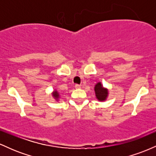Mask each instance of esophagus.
Here are the masks:
<instances>
[{
    "label": "esophagus",
    "instance_id": "esophagus-1",
    "mask_svg": "<svg viewBox=\"0 0 156 156\" xmlns=\"http://www.w3.org/2000/svg\"><path fill=\"white\" fill-rule=\"evenodd\" d=\"M75 88H76V89H80V86L78 85V84H76V86H75Z\"/></svg>",
    "mask_w": 156,
    "mask_h": 156
}]
</instances>
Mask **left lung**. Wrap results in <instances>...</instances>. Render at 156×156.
<instances>
[{
    "label": "left lung",
    "mask_w": 156,
    "mask_h": 156,
    "mask_svg": "<svg viewBox=\"0 0 156 156\" xmlns=\"http://www.w3.org/2000/svg\"><path fill=\"white\" fill-rule=\"evenodd\" d=\"M95 97L98 101H105L108 97V89L104 87L101 82H98L94 87Z\"/></svg>",
    "instance_id": "obj_1"
}]
</instances>
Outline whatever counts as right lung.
Here are the masks:
<instances>
[{
    "mask_svg": "<svg viewBox=\"0 0 156 156\" xmlns=\"http://www.w3.org/2000/svg\"><path fill=\"white\" fill-rule=\"evenodd\" d=\"M52 97L53 98V99H55V101H59V98H60V94L56 89H54L51 93Z\"/></svg>",
    "mask_w": 156,
    "mask_h": 156,
    "instance_id": "1",
    "label": "right lung"
}]
</instances>
